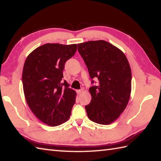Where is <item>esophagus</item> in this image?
Here are the masks:
<instances>
[{
    "mask_svg": "<svg viewBox=\"0 0 161 161\" xmlns=\"http://www.w3.org/2000/svg\"><path fill=\"white\" fill-rule=\"evenodd\" d=\"M81 92H82V91L81 90H77V94H81Z\"/></svg>",
    "mask_w": 161,
    "mask_h": 161,
    "instance_id": "obj_1",
    "label": "esophagus"
}]
</instances>
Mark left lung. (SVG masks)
I'll return each instance as SVG.
<instances>
[{
  "label": "left lung",
  "instance_id": "obj_1",
  "mask_svg": "<svg viewBox=\"0 0 161 161\" xmlns=\"http://www.w3.org/2000/svg\"><path fill=\"white\" fill-rule=\"evenodd\" d=\"M78 51L91 78L98 80L97 86L89 88L91 101L85 107L88 117L97 124H111L129 100L131 70L129 61L122 51L104 40L79 43Z\"/></svg>",
  "mask_w": 161,
  "mask_h": 161
}]
</instances>
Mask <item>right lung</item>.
Here are the masks:
<instances>
[{
    "instance_id": "add662e5",
    "label": "right lung",
    "mask_w": 161,
    "mask_h": 161,
    "mask_svg": "<svg viewBox=\"0 0 161 161\" xmlns=\"http://www.w3.org/2000/svg\"><path fill=\"white\" fill-rule=\"evenodd\" d=\"M77 47L44 44L33 50L24 64L22 81L27 103L36 117L49 126L66 122L75 103L76 92L62 78L65 64Z\"/></svg>"
}]
</instances>
